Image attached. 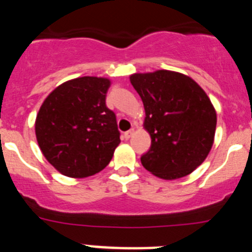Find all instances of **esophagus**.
<instances>
[{"mask_svg":"<svg viewBox=\"0 0 252 252\" xmlns=\"http://www.w3.org/2000/svg\"><path fill=\"white\" fill-rule=\"evenodd\" d=\"M132 135H133V130H128V131H126V132L124 133V137L126 140H128L131 136H132Z\"/></svg>","mask_w":252,"mask_h":252,"instance_id":"1","label":"esophagus"}]
</instances>
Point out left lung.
Listing matches in <instances>:
<instances>
[{
    "instance_id": "8db88e82",
    "label": "left lung",
    "mask_w": 252,
    "mask_h": 252,
    "mask_svg": "<svg viewBox=\"0 0 252 252\" xmlns=\"http://www.w3.org/2000/svg\"><path fill=\"white\" fill-rule=\"evenodd\" d=\"M130 82L144 103V128L151 137L142 166L165 180L190 174L215 141L217 113L207 93L188 75L164 69L131 74Z\"/></svg>"
}]
</instances>
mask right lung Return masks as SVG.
Segmentation results:
<instances>
[{"mask_svg": "<svg viewBox=\"0 0 252 252\" xmlns=\"http://www.w3.org/2000/svg\"><path fill=\"white\" fill-rule=\"evenodd\" d=\"M111 81L79 77L58 86L35 120V135L45 159L69 178L103 170L121 142L115 113L106 106Z\"/></svg>", "mask_w": 252, "mask_h": 252, "instance_id": "1", "label": "right lung"}]
</instances>
